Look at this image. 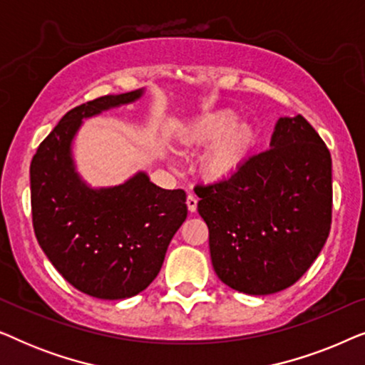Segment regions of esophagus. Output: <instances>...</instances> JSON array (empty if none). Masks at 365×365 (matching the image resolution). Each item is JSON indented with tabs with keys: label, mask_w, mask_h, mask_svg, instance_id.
Instances as JSON below:
<instances>
[{
	"label": "esophagus",
	"mask_w": 365,
	"mask_h": 365,
	"mask_svg": "<svg viewBox=\"0 0 365 365\" xmlns=\"http://www.w3.org/2000/svg\"><path fill=\"white\" fill-rule=\"evenodd\" d=\"M186 204H187L189 212H196V209H197V199H196V196L189 194L187 199H186Z\"/></svg>",
	"instance_id": "obj_1"
}]
</instances>
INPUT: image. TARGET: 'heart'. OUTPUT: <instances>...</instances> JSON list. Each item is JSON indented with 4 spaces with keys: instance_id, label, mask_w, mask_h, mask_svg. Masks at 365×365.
<instances>
[{
    "instance_id": "b5f03b06",
    "label": "heart",
    "mask_w": 365,
    "mask_h": 365,
    "mask_svg": "<svg viewBox=\"0 0 365 365\" xmlns=\"http://www.w3.org/2000/svg\"><path fill=\"white\" fill-rule=\"evenodd\" d=\"M229 109L204 114L184 128L181 143L191 149L207 148L201 159V174L211 182L236 176L257 143V129Z\"/></svg>"
}]
</instances>
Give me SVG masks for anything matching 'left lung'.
<instances>
[{"mask_svg": "<svg viewBox=\"0 0 365 365\" xmlns=\"http://www.w3.org/2000/svg\"><path fill=\"white\" fill-rule=\"evenodd\" d=\"M194 191L212 267L234 291L267 296L291 287L331 231V153L301 114L279 118L267 151L236 176Z\"/></svg>", "mask_w": 365, "mask_h": 365, "instance_id": "left-lung-1", "label": "left lung"}]
</instances>
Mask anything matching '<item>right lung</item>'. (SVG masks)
Returning <instances> with one entry per match:
<instances>
[{"instance_id":"obj_1","label":"right lung","mask_w":365,"mask_h":365,"mask_svg":"<svg viewBox=\"0 0 365 365\" xmlns=\"http://www.w3.org/2000/svg\"><path fill=\"white\" fill-rule=\"evenodd\" d=\"M144 93L108 94L71 109L39 144L29 168L39 246L71 286L108 301L136 296L156 279L187 217L186 192L156 186L146 171L101 187L78 173L73 144L84 119L136 103Z\"/></svg>"}]
</instances>
